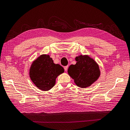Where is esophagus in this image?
Returning <instances> with one entry per match:
<instances>
[{
	"label": "esophagus",
	"instance_id": "esophagus-1",
	"mask_svg": "<svg viewBox=\"0 0 130 130\" xmlns=\"http://www.w3.org/2000/svg\"><path fill=\"white\" fill-rule=\"evenodd\" d=\"M68 66H65V67H64V70H65L66 71H67V70H68Z\"/></svg>",
	"mask_w": 130,
	"mask_h": 130
}]
</instances>
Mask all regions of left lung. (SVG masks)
Listing matches in <instances>:
<instances>
[{"label": "left lung", "mask_w": 130, "mask_h": 130, "mask_svg": "<svg viewBox=\"0 0 130 130\" xmlns=\"http://www.w3.org/2000/svg\"><path fill=\"white\" fill-rule=\"evenodd\" d=\"M75 60L76 64H71L69 67L68 74L78 86L82 88L90 86L100 75L98 64L88 55H80Z\"/></svg>", "instance_id": "1"}]
</instances>
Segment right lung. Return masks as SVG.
<instances>
[{"label":"right lung","instance_id":"obj_1","mask_svg":"<svg viewBox=\"0 0 130 130\" xmlns=\"http://www.w3.org/2000/svg\"><path fill=\"white\" fill-rule=\"evenodd\" d=\"M63 72V67L55 64L49 55H41L31 66L29 75L39 89L48 91L54 86L57 77Z\"/></svg>","mask_w":130,"mask_h":130}]
</instances>
